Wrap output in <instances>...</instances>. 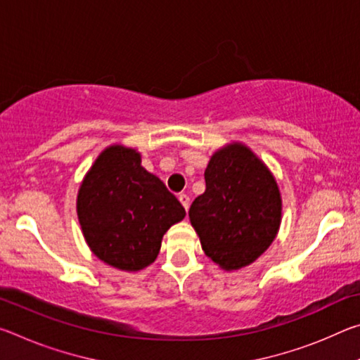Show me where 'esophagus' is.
Returning a JSON list of instances; mask_svg holds the SVG:
<instances>
[{
    "label": "esophagus",
    "mask_w": 360,
    "mask_h": 360,
    "mask_svg": "<svg viewBox=\"0 0 360 360\" xmlns=\"http://www.w3.org/2000/svg\"><path fill=\"white\" fill-rule=\"evenodd\" d=\"M179 202H181V205L184 206V210L187 211L188 210V206H191V198H188V195H186V193H179Z\"/></svg>",
    "instance_id": "obj_1"
}]
</instances>
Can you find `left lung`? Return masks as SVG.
Wrapping results in <instances>:
<instances>
[{"mask_svg": "<svg viewBox=\"0 0 360 360\" xmlns=\"http://www.w3.org/2000/svg\"><path fill=\"white\" fill-rule=\"evenodd\" d=\"M205 182V193L188 210L205 254L225 270L252 264L281 222L275 179L246 146L231 144L211 157Z\"/></svg>", "mask_w": 360, "mask_h": 360, "instance_id": "8db88e82", "label": "left lung"}]
</instances>
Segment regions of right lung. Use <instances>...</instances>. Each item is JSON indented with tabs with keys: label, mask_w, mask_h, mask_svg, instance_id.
<instances>
[{
	"label": "right lung",
	"mask_w": 360,
	"mask_h": 360,
	"mask_svg": "<svg viewBox=\"0 0 360 360\" xmlns=\"http://www.w3.org/2000/svg\"><path fill=\"white\" fill-rule=\"evenodd\" d=\"M85 241L108 265L136 271L155 260L165 231L186 216L178 198L141 167L135 149L111 146L77 195Z\"/></svg>",
	"instance_id": "right-lung-1"
}]
</instances>
